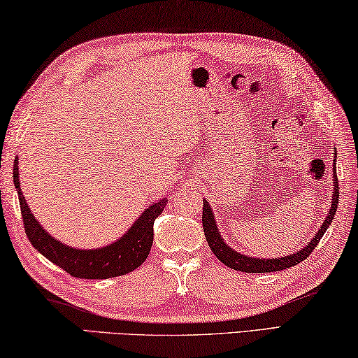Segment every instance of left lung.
<instances>
[{
  "label": "left lung",
  "mask_w": 358,
  "mask_h": 358,
  "mask_svg": "<svg viewBox=\"0 0 358 358\" xmlns=\"http://www.w3.org/2000/svg\"><path fill=\"white\" fill-rule=\"evenodd\" d=\"M336 157L333 158V192H331V206L328 209L327 219L324 220V224L320 225L319 231L315 233V236L308 243V245H304L301 250H296L295 254L292 255H285V257H278V259H260V257H249L244 255L241 252L231 249L228 245L222 234L219 231L217 227V220H215L213 206L203 200V230H204V236H206V241L209 244L213 254L217 257V259L224 263L225 266L236 269V271H243V273H271V271H280V269H287L290 266H295L298 263L303 262L304 259H308L309 254L317 248L319 241L324 236V233L327 231V228L331 225L333 217H335L336 209H338V203H339V190H338V178H336Z\"/></svg>",
  "instance_id": "obj_1"
}]
</instances>
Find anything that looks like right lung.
<instances>
[{"label":"right lung","instance_id":"add662e5","mask_svg":"<svg viewBox=\"0 0 358 358\" xmlns=\"http://www.w3.org/2000/svg\"><path fill=\"white\" fill-rule=\"evenodd\" d=\"M13 174L28 239L39 254H43L47 260L55 263L68 274L80 279L117 278L131 273L148 259L154 241V222L165 209L168 198H162L144 209L143 214L128 228V231L117 241L98 249H78L58 241L34 219L20 189L19 157L14 158Z\"/></svg>","mask_w":358,"mask_h":358}]
</instances>
